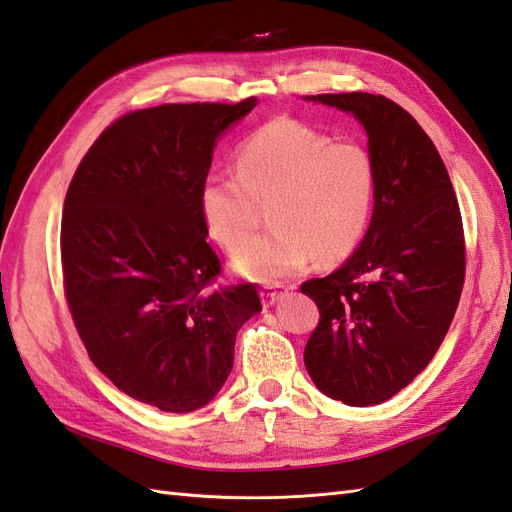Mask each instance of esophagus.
Masks as SVG:
<instances>
[{
	"instance_id": "1",
	"label": "esophagus",
	"mask_w": 512,
	"mask_h": 512,
	"mask_svg": "<svg viewBox=\"0 0 512 512\" xmlns=\"http://www.w3.org/2000/svg\"><path fill=\"white\" fill-rule=\"evenodd\" d=\"M287 294V287L281 285V283H272V285H264L259 290V296H261V303H264V307H270L277 303V300H281L283 296Z\"/></svg>"
}]
</instances>
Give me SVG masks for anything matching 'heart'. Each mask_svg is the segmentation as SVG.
<instances>
[{"label": "heart", "instance_id": "1", "mask_svg": "<svg viewBox=\"0 0 512 512\" xmlns=\"http://www.w3.org/2000/svg\"><path fill=\"white\" fill-rule=\"evenodd\" d=\"M376 162L365 144L337 140L296 119L261 125L235 151V173L212 170L199 186L203 225L225 251L254 232L271 203L275 229L233 259L242 277L272 283L352 255L370 225Z\"/></svg>", "mask_w": 512, "mask_h": 512}]
</instances>
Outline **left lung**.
Segmentation results:
<instances>
[{
    "label": "left lung",
    "instance_id": "8db88e82",
    "mask_svg": "<svg viewBox=\"0 0 512 512\" xmlns=\"http://www.w3.org/2000/svg\"><path fill=\"white\" fill-rule=\"evenodd\" d=\"M355 114L376 162L370 229L346 264L300 285L320 309L305 346L316 387L350 406L396 396L435 357L465 281L452 181L413 116L383 95L305 97Z\"/></svg>",
    "mask_w": 512,
    "mask_h": 512
}]
</instances>
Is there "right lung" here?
Returning a JSON list of instances; mask_svg holds the SVG:
<instances>
[{"label": "right lung", "instance_id": "add662e5", "mask_svg": "<svg viewBox=\"0 0 512 512\" xmlns=\"http://www.w3.org/2000/svg\"><path fill=\"white\" fill-rule=\"evenodd\" d=\"M255 106L248 97L129 112L88 149L64 199V296L88 357L166 413L216 396L235 335L261 311L253 283L209 290L222 266L199 209L216 140Z\"/></svg>", "mask_w": 512, "mask_h": 512}]
</instances>
